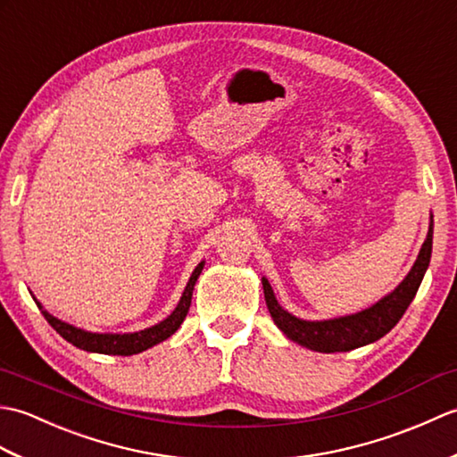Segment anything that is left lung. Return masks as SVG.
<instances>
[{"label":"left lung","mask_w":457,"mask_h":457,"mask_svg":"<svg viewBox=\"0 0 457 457\" xmlns=\"http://www.w3.org/2000/svg\"><path fill=\"white\" fill-rule=\"evenodd\" d=\"M432 228L434 223L430 221L428 236H426L419 259H416L411 273L406 275V278L393 290L389 296L378 300L375 306L352 316L324 320V322H306V320L295 318L293 314H288L287 310L278 306L277 298L273 295V288H270L269 280L263 278V290H265V300H267L270 318L275 320V324L283 329L293 342L304 345L308 349H314V352H322V353L349 352V349L377 342L378 337H383L386 332H391V329L396 326V322H399L403 314L406 312V308H409V304L412 303V298L416 296V290H419L422 277L430 263L432 234H434Z\"/></svg>","instance_id":"left-lung-1"}]
</instances>
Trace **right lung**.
Returning <instances> with one entry per match:
<instances>
[{"label":"right lung","mask_w":457,"mask_h":457,"mask_svg":"<svg viewBox=\"0 0 457 457\" xmlns=\"http://www.w3.org/2000/svg\"><path fill=\"white\" fill-rule=\"evenodd\" d=\"M202 269H204V263H200L196 269H194L188 285H187V288H184L179 306L174 308V312L167 320H162L161 324L147 328V329H141V332H135V334H90V332H84V329H79L71 324L61 322L58 318L48 314L46 310H41V312H43L46 322L51 324L56 332L66 339V342H71L72 345L80 347V349H86V352L108 353V355L141 353V352H145V349L157 345L159 342H162V339L170 337L180 328L184 318H187V314H188V308L192 303V290L202 273Z\"/></svg>","instance_id":"obj_1"}]
</instances>
